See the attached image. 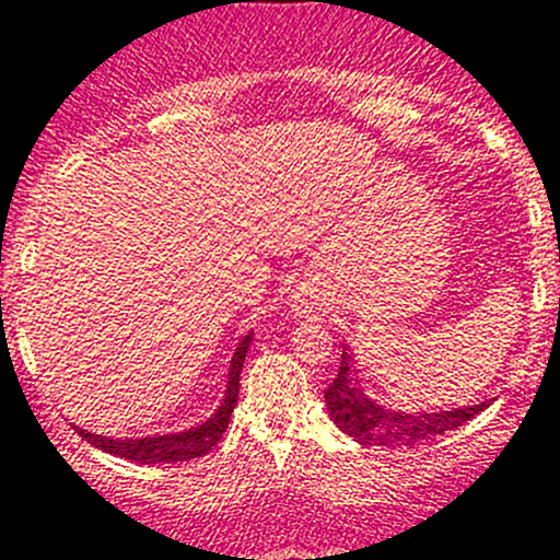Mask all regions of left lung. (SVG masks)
I'll use <instances>...</instances> for the list:
<instances>
[{"instance_id": "obj_1", "label": "left lung", "mask_w": 560, "mask_h": 560, "mask_svg": "<svg viewBox=\"0 0 560 560\" xmlns=\"http://www.w3.org/2000/svg\"><path fill=\"white\" fill-rule=\"evenodd\" d=\"M325 404H328L336 427L359 440L361 446H415V443L463 427L465 420H471L474 415L488 407V404H477V407L432 415H407L381 407L355 387L353 364H350L348 353H341L339 373H336L334 384L325 389Z\"/></svg>"}]
</instances>
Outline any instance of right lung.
Returning <instances> with one entry per match:
<instances>
[{
  "instance_id": "1",
  "label": "right lung",
  "mask_w": 560,
  "mask_h": 560,
  "mask_svg": "<svg viewBox=\"0 0 560 560\" xmlns=\"http://www.w3.org/2000/svg\"><path fill=\"white\" fill-rule=\"evenodd\" d=\"M252 334L241 339L235 355H232L230 364V381H226V393L221 407L215 409L212 418H207L199 427L187 429L179 434H160V438H142V440H108L101 434L83 432L78 429L86 443H92L101 452L114 454V457L133 459V463H185V459L205 457L215 443L221 440V434L226 432V423H230V415L237 404V384H241V368H244L246 350H249Z\"/></svg>"
}]
</instances>
